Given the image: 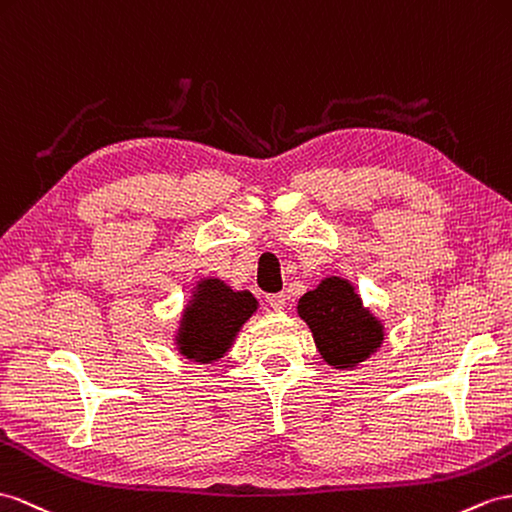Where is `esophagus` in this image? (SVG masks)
Returning <instances> with one entry per match:
<instances>
[{
    "instance_id": "34e87169",
    "label": "esophagus",
    "mask_w": 512,
    "mask_h": 512,
    "mask_svg": "<svg viewBox=\"0 0 512 512\" xmlns=\"http://www.w3.org/2000/svg\"><path fill=\"white\" fill-rule=\"evenodd\" d=\"M267 302L273 310H282L286 306V295L284 293H273L267 297Z\"/></svg>"
}]
</instances>
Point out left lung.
Wrapping results in <instances>:
<instances>
[{
  "mask_svg": "<svg viewBox=\"0 0 512 512\" xmlns=\"http://www.w3.org/2000/svg\"><path fill=\"white\" fill-rule=\"evenodd\" d=\"M297 313L313 332L321 358L336 369L363 363L384 341V326L343 278L321 280L315 291L299 299Z\"/></svg>",
  "mask_w": 512,
  "mask_h": 512,
  "instance_id": "1",
  "label": "left lung"
}]
</instances>
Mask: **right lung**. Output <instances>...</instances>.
<instances>
[{
    "label": "right lung",
    "mask_w": 512,
    "mask_h": 512,
    "mask_svg": "<svg viewBox=\"0 0 512 512\" xmlns=\"http://www.w3.org/2000/svg\"><path fill=\"white\" fill-rule=\"evenodd\" d=\"M252 293L232 291L226 282L206 278L197 282L178 328V350L195 363H215L234 343L243 323L256 313Z\"/></svg>",
    "instance_id": "add662e5"
}]
</instances>
